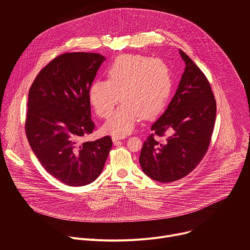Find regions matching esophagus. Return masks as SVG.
<instances>
[{
	"label": "esophagus",
	"instance_id": "34e87169",
	"mask_svg": "<svg viewBox=\"0 0 250 250\" xmlns=\"http://www.w3.org/2000/svg\"><path fill=\"white\" fill-rule=\"evenodd\" d=\"M124 137H118V136H113L112 137V139H113V141L115 142V144H117V142L119 141V140H122Z\"/></svg>",
	"mask_w": 250,
	"mask_h": 250
}]
</instances>
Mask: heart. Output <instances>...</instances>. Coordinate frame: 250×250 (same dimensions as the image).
Instances as JSON below:
<instances>
[{"label":"heart","mask_w":250,"mask_h":250,"mask_svg":"<svg viewBox=\"0 0 250 250\" xmlns=\"http://www.w3.org/2000/svg\"><path fill=\"white\" fill-rule=\"evenodd\" d=\"M170 69L160 59L144 55L119 56L106 70V81H96L88 92L95 113L108 116L119 98L121 104L104 122V133L124 137L144 116L151 119L166 106L172 92Z\"/></svg>","instance_id":"1"}]
</instances>
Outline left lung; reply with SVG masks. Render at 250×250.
<instances>
[{
	"label": "left lung",
	"mask_w": 250,
	"mask_h": 250,
	"mask_svg": "<svg viewBox=\"0 0 250 250\" xmlns=\"http://www.w3.org/2000/svg\"><path fill=\"white\" fill-rule=\"evenodd\" d=\"M185 62L182 78L166 111L151 125L140 151L139 163L151 179L168 183L187 176L206 154L217 105L209 83L200 68L181 49ZM168 133L164 142L155 135Z\"/></svg>",
	"instance_id": "1"
}]
</instances>
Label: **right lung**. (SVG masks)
<instances>
[{
	"label": "right lung",
	"instance_id": "obj_1",
	"mask_svg": "<svg viewBox=\"0 0 250 250\" xmlns=\"http://www.w3.org/2000/svg\"><path fill=\"white\" fill-rule=\"evenodd\" d=\"M104 60L98 53L62 54L41 71L29 89V146L43 168L68 186L95 181L112 148L110 136L81 142L95 128L88 92Z\"/></svg>",
	"mask_w": 250,
	"mask_h": 250
}]
</instances>
